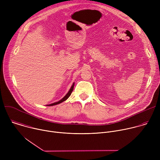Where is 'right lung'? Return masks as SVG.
<instances>
[{"instance_id": "1", "label": "right lung", "mask_w": 160, "mask_h": 160, "mask_svg": "<svg viewBox=\"0 0 160 160\" xmlns=\"http://www.w3.org/2000/svg\"><path fill=\"white\" fill-rule=\"evenodd\" d=\"M74 85H75V83H73V85H72V87L70 88V90L68 91V92L66 94V96L62 99H61L60 101H58V102H54V103H52V104H48V106H54V105H56V104H60V103H61V102H62L63 101H66L68 98H69L70 96V95L72 94V91L73 90V88H74Z\"/></svg>"}]
</instances>
